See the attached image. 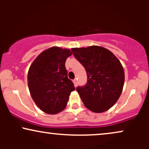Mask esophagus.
I'll return each instance as SVG.
<instances>
[{
  "label": "esophagus",
  "instance_id": "obj_1",
  "mask_svg": "<svg viewBox=\"0 0 149 149\" xmlns=\"http://www.w3.org/2000/svg\"><path fill=\"white\" fill-rule=\"evenodd\" d=\"M73 84H74V85H75V87H76L77 85H78V80L76 79H74L73 80Z\"/></svg>",
  "mask_w": 149,
  "mask_h": 149
}]
</instances>
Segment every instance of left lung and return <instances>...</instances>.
<instances>
[{
    "mask_svg": "<svg viewBox=\"0 0 149 149\" xmlns=\"http://www.w3.org/2000/svg\"><path fill=\"white\" fill-rule=\"evenodd\" d=\"M76 59L85 67L88 82L77 92L85 107L95 113L109 110L121 95L125 73L118 58L100 46L71 49Z\"/></svg>",
    "mask_w": 149,
    "mask_h": 149,
    "instance_id": "8db88e82",
    "label": "left lung"
}]
</instances>
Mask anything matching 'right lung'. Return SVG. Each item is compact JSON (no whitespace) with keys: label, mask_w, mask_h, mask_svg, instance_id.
Masks as SVG:
<instances>
[{"label":"right lung","mask_w":149,"mask_h":149,"mask_svg":"<svg viewBox=\"0 0 149 149\" xmlns=\"http://www.w3.org/2000/svg\"><path fill=\"white\" fill-rule=\"evenodd\" d=\"M71 54L69 49L52 47L40 53L31 65L27 77L31 96L46 113L56 114L64 110L70 94L75 90L65 67Z\"/></svg>","instance_id":"1"}]
</instances>
